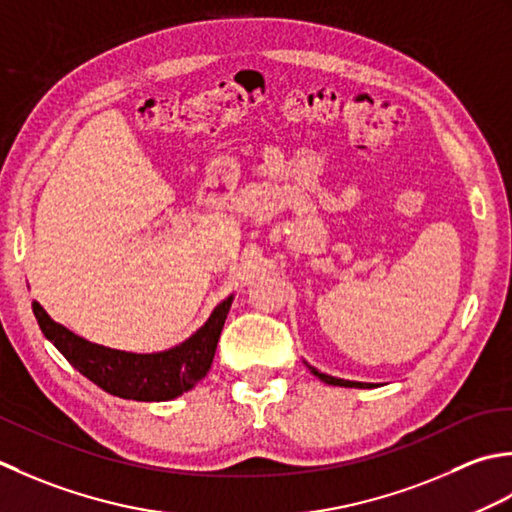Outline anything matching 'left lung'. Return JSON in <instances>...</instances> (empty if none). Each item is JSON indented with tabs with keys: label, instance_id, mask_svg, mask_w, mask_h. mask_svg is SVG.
Returning <instances> with one entry per match:
<instances>
[{
	"label": "left lung",
	"instance_id": "obj_1",
	"mask_svg": "<svg viewBox=\"0 0 512 512\" xmlns=\"http://www.w3.org/2000/svg\"><path fill=\"white\" fill-rule=\"evenodd\" d=\"M309 367V371L316 375L318 380H322L325 384H331V387H349V389H371V387H375V384H371V382H353V380H342V378H333V375H327V373H322V371H318L316 367H311V364H307Z\"/></svg>",
	"mask_w": 512,
	"mask_h": 512
}]
</instances>
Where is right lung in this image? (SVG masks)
Here are the masks:
<instances>
[{
  "instance_id": "add662e5",
  "label": "right lung",
  "mask_w": 512,
  "mask_h": 512,
  "mask_svg": "<svg viewBox=\"0 0 512 512\" xmlns=\"http://www.w3.org/2000/svg\"><path fill=\"white\" fill-rule=\"evenodd\" d=\"M234 296L218 302L210 318L190 338L172 349L132 353L110 349L72 333L33 302L35 318L44 336L55 344L72 367L110 395L137 402H168L194 389L212 367L218 338Z\"/></svg>"
}]
</instances>
